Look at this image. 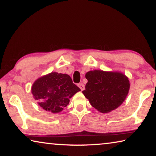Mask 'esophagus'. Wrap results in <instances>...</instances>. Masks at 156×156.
Instances as JSON below:
<instances>
[{"label": "esophagus", "mask_w": 156, "mask_h": 156, "mask_svg": "<svg viewBox=\"0 0 156 156\" xmlns=\"http://www.w3.org/2000/svg\"><path fill=\"white\" fill-rule=\"evenodd\" d=\"M78 87H80V89L81 90H85V85L83 84V83H78Z\"/></svg>", "instance_id": "obj_1"}]
</instances>
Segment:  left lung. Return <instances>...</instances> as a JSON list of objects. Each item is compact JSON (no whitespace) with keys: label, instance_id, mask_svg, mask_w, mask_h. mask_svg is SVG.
<instances>
[{"label":"left lung","instance_id":"8db88e82","mask_svg":"<svg viewBox=\"0 0 156 156\" xmlns=\"http://www.w3.org/2000/svg\"><path fill=\"white\" fill-rule=\"evenodd\" d=\"M83 95L92 106L102 113L117 108L128 94L129 80L124 74L99 70L87 72Z\"/></svg>","mask_w":156,"mask_h":156}]
</instances>
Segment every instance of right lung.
I'll return each instance as SVG.
<instances>
[{"instance_id":"obj_1","label":"right lung","mask_w":156,"mask_h":156,"mask_svg":"<svg viewBox=\"0 0 156 156\" xmlns=\"http://www.w3.org/2000/svg\"><path fill=\"white\" fill-rule=\"evenodd\" d=\"M80 90L69 75L56 72L37 79L32 87L39 106L52 113L62 111L69 105L70 98Z\"/></svg>"}]
</instances>
